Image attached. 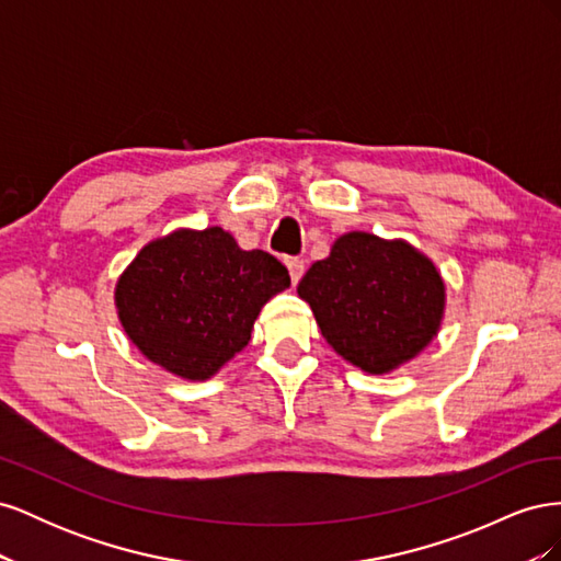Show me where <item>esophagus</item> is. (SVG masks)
Returning <instances> with one entry per match:
<instances>
[{
  "mask_svg": "<svg viewBox=\"0 0 561 561\" xmlns=\"http://www.w3.org/2000/svg\"><path fill=\"white\" fill-rule=\"evenodd\" d=\"M285 264H287V268H290V278H293V283L297 285V283H299V278L304 276V260H299V257H287V260H285Z\"/></svg>",
  "mask_w": 561,
  "mask_h": 561,
  "instance_id": "1",
  "label": "esophagus"
}]
</instances>
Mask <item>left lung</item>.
I'll list each match as a JSON object with an SVG mask.
<instances>
[{
    "instance_id": "obj_1",
    "label": "left lung",
    "mask_w": 561,
    "mask_h": 561,
    "mask_svg": "<svg viewBox=\"0 0 561 561\" xmlns=\"http://www.w3.org/2000/svg\"><path fill=\"white\" fill-rule=\"evenodd\" d=\"M297 293L311 304L328 344L371 375L414 358L445 309L443 278L421 252L360 231L342 236Z\"/></svg>"
}]
</instances>
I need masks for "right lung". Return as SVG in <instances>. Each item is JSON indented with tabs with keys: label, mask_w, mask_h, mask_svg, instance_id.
<instances>
[{
	"label": "right lung",
	"mask_w": 561,
	"mask_h": 561,
	"mask_svg": "<svg viewBox=\"0 0 561 561\" xmlns=\"http://www.w3.org/2000/svg\"><path fill=\"white\" fill-rule=\"evenodd\" d=\"M290 285L274 254L241 250L231 236L173 231L140 250L116 285L130 342L184 379H208L250 342L260 309Z\"/></svg>",
	"instance_id": "right-lung-1"
}]
</instances>
